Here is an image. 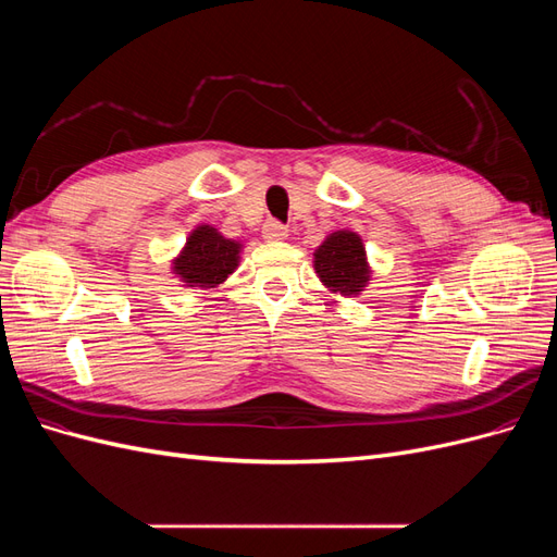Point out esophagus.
Segmentation results:
<instances>
[{
	"instance_id": "34e87169",
	"label": "esophagus",
	"mask_w": 557,
	"mask_h": 557,
	"mask_svg": "<svg viewBox=\"0 0 557 557\" xmlns=\"http://www.w3.org/2000/svg\"><path fill=\"white\" fill-rule=\"evenodd\" d=\"M262 237H264L267 242H281V239L288 237V227H285V225L278 223V221H267V223L262 225Z\"/></svg>"
}]
</instances>
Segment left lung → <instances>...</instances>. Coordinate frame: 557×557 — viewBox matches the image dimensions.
<instances>
[{
    "instance_id": "obj_1",
    "label": "left lung",
    "mask_w": 557,
    "mask_h": 557,
    "mask_svg": "<svg viewBox=\"0 0 557 557\" xmlns=\"http://www.w3.org/2000/svg\"><path fill=\"white\" fill-rule=\"evenodd\" d=\"M313 267L327 288L336 295H358L369 281L362 239L356 232H334L313 252Z\"/></svg>"
}]
</instances>
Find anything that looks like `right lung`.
Masks as SVG:
<instances>
[{
  "label": "right lung",
  "mask_w": 557,
  "mask_h": 557,
  "mask_svg": "<svg viewBox=\"0 0 557 557\" xmlns=\"http://www.w3.org/2000/svg\"><path fill=\"white\" fill-rule=\"evenodd\" d=\"M242 244L225 239L221 232L199 225L181 256L174 260V272L185 285H199V288H215L223 283L239 264Z\"/></svg>",
  "instance_id": "right-lung-1"
}]
</instances>
